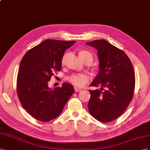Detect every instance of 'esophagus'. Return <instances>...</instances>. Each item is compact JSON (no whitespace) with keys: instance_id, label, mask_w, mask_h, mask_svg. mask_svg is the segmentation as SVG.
<instances>
[{"instance_id":"esophagus-1","label":"esophagus","mask_w":150,"mask_h":150,"mask_svg":"<svg viewBox=\"0 0 150 150\" xmlns=\"http://www.w3.org/2000/svg\"><path fill=\"white\" fill-rule=\"evenodd\" d=\"M74 89H75V92H80V91H82V90H81L80 88H78V87H74Z\"/></svg>"}]
</instances>
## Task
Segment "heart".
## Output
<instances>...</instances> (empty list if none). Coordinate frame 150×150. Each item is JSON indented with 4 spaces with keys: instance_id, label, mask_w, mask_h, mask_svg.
Returning a JSON list of instances; mask_svg holds the SVG:
<instances>
[{
    "instance_id": "b5f03b06",
    "label": "heart",
    "mask_w": 150,
    "mask_h": 150,
    "mask_svg": "<svg viewBox=\"0 0 150 150\" xmlns=\"http://www.w3.org/2000/svg\"><path fill=\"white\" fill-rule=\"evenodd\" d=\"M80 57L84 58L87 56H92V54L88 51L83 50L79 53ZM90 80V76L85 73H76L68 76L67 80L75 87H82L86 84Z\"/></svg>"
}]
</instances>
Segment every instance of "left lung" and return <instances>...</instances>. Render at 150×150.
Segmentation results:
<instances>
[{
  "label": "left lung",
  "mask_w": 150,
  "mask_h": 150,
  "mask_svg": "<svg viewBox=\"0 0 150 150\" xmlns=\"http://www.w3.org/2000/svg\"><path fill=\"white\" fill-rule=\"evenodd\" d=\"M97 50L99 73L92 82L100 90H90V114L103 122H109L125 112L133 97L135 75L133 66L124 51L104 40L87 42Z\"/></svg>",
  "instance_id": "obj_1"
}]
</instances>
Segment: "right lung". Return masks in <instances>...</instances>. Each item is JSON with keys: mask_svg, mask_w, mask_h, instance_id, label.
<instances>
[{"mask_svg": "<svg viewBox=\"0 0 150 150\" xmlns=\"http://www.w3.org/2000/svg\"><path fill=\"white\" fill-rule=\"evenodd\" d=\"M76 41L46 40L30 49L21 59L17 79V93L24 109L33 117L48 122L60 114L74 92L68 83L51 89L48 82L61 71L66 50Z\"/></svg>", "mask_w": 150, "mask_h": 150, "instance_id": "1", "label": "right lung"}]
</instances>
